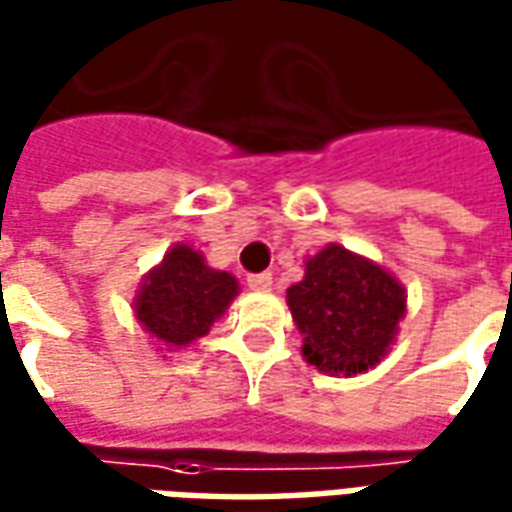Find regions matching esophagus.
I'll return each mask as SVG.
<instances>
[{
  "label": "esophagus",
  "mask_w": 512,
  "mask_h": 512,
  "mask_svg": "<svg viewBox=\"0 0 512 512\" xmlns=\"http://www.w3.org/2000/svg\"><path fill=\"white\" fill-rule=\"evenodd\" d=\"M246 285H249V290L266 293V290H271V285H274V277H271L268 271H263V274H249V277H246Z\"/></svg>",
  "instance_id": "obj_1"
}]
</instances>
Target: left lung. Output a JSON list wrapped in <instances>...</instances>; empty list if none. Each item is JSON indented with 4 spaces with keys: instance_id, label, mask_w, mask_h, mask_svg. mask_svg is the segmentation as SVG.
<instances>
[{
    "instance_id": "8db88e82",
    "label": "left lung",
    "mask_w": 512,
    "mask_h": 512,
    "mask_svg": "<svg viewBox=\"0 0 512 512\" xmlns=\"http://www.w3.org/2000/svg\"><path fill=\"white\" fill-rule=\"evenodd\" d=\"M288 307L304 334V359L329 376H356L376 367L395 343L406 290L373 260L329 244L288 288Z\"/></svg>"
}]
</instances>
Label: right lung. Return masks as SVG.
<instances>
[{
  "label": "right lung",
  "instance_id": "right-lung-1",
  "mask_svg": "<svg viewBox=\"0 0 512 512\" xmlns=\"http://www.w3.org/2000/svg\"><path fill=\"white\" fill-rule=\"evenodd\" d=\"M235 296L238 279L233 274L208 266L197 249L175 244L142 279L134 315L153 340L172 351L211 332Z\"/></svg>",
  "mask_w": 512,
  "mask_h": 512
}]
</instances>
